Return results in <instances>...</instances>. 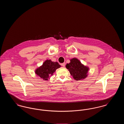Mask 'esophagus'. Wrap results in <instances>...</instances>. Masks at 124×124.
I'll return each mask as SVG.
<instances>
[{
  "instance_id": "34e87169",
  "label": "esophagus",
  "mask_w": 124,
  "mask_h": 124,
  "mask_svg": "<svg viewBox=\"0 0 124 124\" xmlns=\"http://www.w3.org/2000/svg\"><path fill=\"white\" fill-rule=\"evenodd\" d=\"M61 65L63 66V67H65V63H62V64H61Z\"/></svg>"
}]
</instances>
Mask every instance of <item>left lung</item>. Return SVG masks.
Segmentation results:
<instances>
[{
	"label": "left lung",
	"instance_id": "left-lung-1",
	"mask_svg": "<svg viewBox=\"0 0 124 124\" xmlns=\"http://www.w3.org/2000/svg\"><path fill=\"white\" fill-rule=\"evenodd\" d=\"M65 67L76 80L85 79L88 75V67L82 64L80 61L76 58L71 59L70 63L67 64Z\"/></svg>",
	"mask_w": 124,
	"mask_h": 124
}]
</instances>
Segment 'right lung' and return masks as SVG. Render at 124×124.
I'll return each mask as SVG.
<instances>
[{
    "label": "right lung",
    "instance_id": "obj_1",
    "mask_svg": "<svg viewBox=\"0 0 124 124\" xmlns=\"http://www.w3.org/2000/svg\"><path fill=\"white\" fill-rule=\"evenodd\" d=\"M61 67L57 62H52L51 60H46L42 65L37 68L35 73L44 80H47L49 77L53 75L57 69Z\"/></svg>",
    "mask_w": 124,
    "mask_h": 124
}]
</instances>
